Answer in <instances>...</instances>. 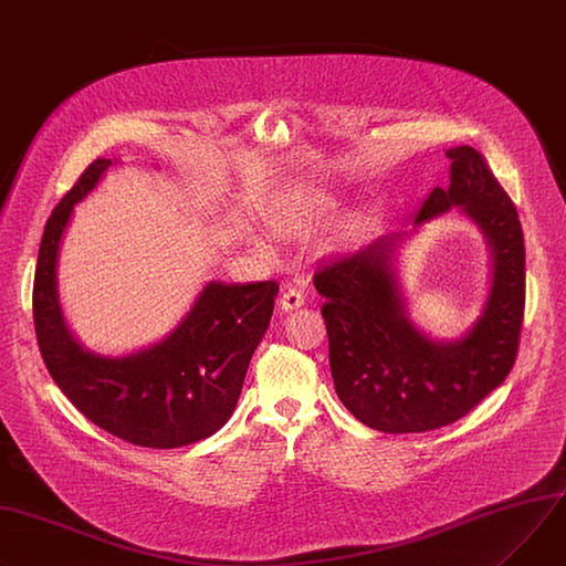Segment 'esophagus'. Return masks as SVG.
<instances>
[{"instance_id":"34e87169","label":"esophagus","mask_w":566,"mask_h":566,"mask_svg":"<svg viewBox=\"0 0 566 566\" xmlns=\"http://www.w3.org/2000/svg\"><path fill=\"white\" fill-rule=\"evenodd\" d=\"M304 304V295L300 289L295 286H286L282 297H280V306L284 312H293V310H300V306Z\"/></svg>"}]
</instances>
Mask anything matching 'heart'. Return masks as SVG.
<instances>
[{
    "label": "heart",
    "instance_id": "b5f03b06",
    "mask_svg": "<svg viewBox=\"0 0 566 566\" xmlns=\"http://www.w3.org/2000/svg\"><path fill=\"white\" fill-rule=\"evenodd\" d=\"M327 208L329 202L325 200H300V202L286 205V208L275 217V226L282 232L302 234L327 214Z\"/></svg>",
    "mask_w": 566,
    "mask_h": 566
}]
</instances>
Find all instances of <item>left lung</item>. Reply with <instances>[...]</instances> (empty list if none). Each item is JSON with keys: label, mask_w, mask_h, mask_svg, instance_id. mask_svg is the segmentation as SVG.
<instances>
[{"label": "left lung", "mask_w": 566, "mask_h": 566, "mask_svg": "<svg viewBox=\"0 0 566 566\" xmlns=\"http://www.w3.org/2000/svg\"><path fill=\"white\" fill-rule=\"evenodd\" d=\"M447 158L451 182L431 189L416 226L460 205L492 245V291L465 336L433 343L408 323L390 271L399 234L379 237L314 275L325 295L336 392L358 422L384 433H422L468 416L505 381L520 349L526 252L517 208L476 148L455 146Z\"/></svg>", "instance_id": "1"}]
</instances>
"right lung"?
I'll use <instances>...</instances> for the list:
<instances>
[{
  "label": "right lung",
  "mask_w": 566,
  "mask_h": 566,
  "mask_svg": "<svg viewBox=\"0 0 566 566\" xmlns=\"http://www.w3.org/2000/svg\"><path fill=\"white\" fill-rule=\"evenodd\" d=\"M111 165L94 160L44 226L33 280L35 338L51 379L90 422L137 447L176 449L230 420L280 284L210 282L163 343L122 358L85 352L63 323L56 262L74 205Z\"/></svg>",
  "instance_id": "obj_1"
}]
</instances>
